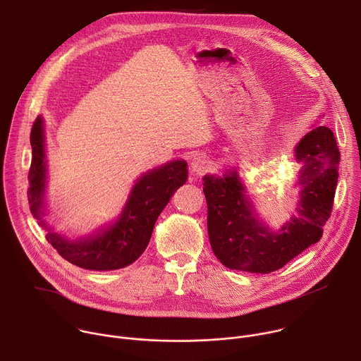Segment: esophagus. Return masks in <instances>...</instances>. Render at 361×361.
Masks as SVG:
<instances>
[{"label": "esophagus", "instance_id": "34e87169", "mask_svg": "<svg viewBox=\"0 0 361 361\" xmlns=\"http://www.w3.org/2000/svg\"><path fill=\"white\" fill-rule=\"evenodd\" d=\"M212 169V161L207 156L204 154H198L191 161V170L197 176H202L204 173H207Z\"/></svg>", "mask_w": 361, "mask_h": 361}]
</instances>
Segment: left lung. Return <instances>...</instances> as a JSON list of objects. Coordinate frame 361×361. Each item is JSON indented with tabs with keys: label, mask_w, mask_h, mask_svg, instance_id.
I'll list each match as a JSON object with an SVG mask.
<instances>
[{
	"label": "left lung",
	"mask_w": 361,
	"mask_h": 361,
	"mask_svg": "<svg viewBox=\"0 0 361 361\" xmlns=\"http://www.w3.org/2000/svg\"><path fill=\"white\" fill-rule=\"evenodd\" d=\"M295 159L302 163L297 216L277 233L255 220L237 173L204 176L210 244L227 269L269 274L322 238L338 178L340 151L333 131L314 127L298 142Z\"/></svg>",
	"instance_id": "left-lung-1"
}]
</instances>
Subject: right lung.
I'll return each mask as SVG.
<instances>
[{
    "label": "right lung",
    "mask_w": 361,
    "mask_h": 361,
    "mask_svg": "<svg viewBox=\"0 0 361 361\" xmlns=\"http://www.w3.org/2000/svg\"><path fill=\"white\" fill-rule=\"evenodd\" d=\"M30 142L32 159L28 171V202L34 217L47 230V241L64 260L87 270L104 271L127 267L142 254L160 213L174 191L187 181V163L171 161L144 174L134 185L121 217L104 233L70 241L54 233L42 219L45 185V152L42 120L32 124Z\"/></svg>",
    "instance_id": "obj_1"
}]
</instances>
